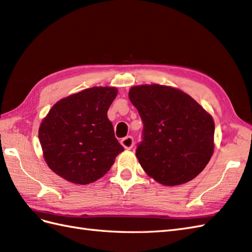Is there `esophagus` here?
Here are the masks:
<instances>
[{"instance_id": "esophagus-1", "label": "esophagus", "mask_w": 252, "mask_h": 252, "mask_svg": "<svg viewBox=\"0 0 252 252\" xmlns=\"http://www.w3.org/2000/svg\"><path fill=\"white\" fill-rule=\"evenodd\" d=\"M120 143H121L122 146L126 148V149H132L133 146H134V139H133L132 136H126L125 138H122L120 140Z\"/></svg>"}]
</instances>
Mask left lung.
Returning <instances> with one entry per match:
<instances>
[{
    "mask_svg": "<svg viewBox=\"0 0 252 252\" xmlns=\"http://www.w3.org/2000/svg\"><path fill=\"white\" fill-rule=\"evenodd\" d=\"M128 98L144 125L136 157L147 175L168 186L196 178L214 150L211 115L188 94L157 84L132 87Z\"/></svg>",
    "mask_w": 252,
    "mask_h": 252,
    "instance_id": "8db88e82",
    "label": "left lung"
}]
</instances>
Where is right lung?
Listing matches in <instances>:
<instances>
[{"label":"right lung","mask_w":252,"mask_h":252,"mask_svg":"<svg viewBox=\"0 0 252 252\" xmlns=\"http://www.w3.org/2000/svg\"><path fill=\"white\" fill-rule=\"evenodd\" d=\"M116 95L114 87H93L50 109L38 135L44 159L56 175L72 183L89 184L111 169L125 150L107 118Z\"/></svg>","instance_id":"add662e5"}]
</instances>
